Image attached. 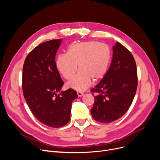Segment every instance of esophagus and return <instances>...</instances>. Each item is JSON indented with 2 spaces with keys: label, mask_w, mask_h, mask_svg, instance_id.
<instances>
[{
  "label": "esophagus",
  "mask_w": 160,
  "mask_h": 160,
  "mask_svg": "<svg viewBox=\"0 0 160 160\" xmlns=\"http://www.w3.org/2000/svg\"><path fill=\"white\" fill-rule=\"evenodd\" d=\"M77 95H78V96L79 97H82L83 95V93H82V92H77Z\"/></svg>",
  "instance_id": "34e87169"
}]
</instances>
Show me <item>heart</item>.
<instances>
[{
	"label": "heart",
	"instance_id": "b5f03b06",
	"mask_svg": "<svg viewBox=\"0 0 160 160\" xmlns=\"http://www.w3.org/2000/svg\"><path fill=\"white\" fill-rule=\"evenodd\" d=\"M111 61V50L106 45L95 41L79 42L68 47L67 54H58L56 66L58 71L67 80V87L83 91L91 84L92 80L99 81L104 78Z\"/></svg>",
	"mask_w": 160,
	"mask_h": 160
}]
</instances>
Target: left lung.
<instances>
[{"label": "left lung", "instance_id": "left-lung-1", "mask_svg": "<svg viewBox=\"0 0 160 160\" xmlns=\"http://www.w3.org/2000/svg\"><path fill=\"white\" fill-rule=\"evenodd\" d=\"M113 51L110 68L91 90L96 93L91 115L95 120L103 123L113 122L126 113L138 87L136 63L132 53L117 41L113 46Z\"/></svg>", "mask_w": 160, "mask_h": 160}]
</instances>
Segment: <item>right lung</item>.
I'll return each mask as SVG.
<instances>
[{
    "instance_id": "right-lung-1",
    "label": "right lung",
    "mask_w": 160,
    "mask_h": 160,
    "mask_svg": "<svg viewBox=\"0 0 160 160\" xmlns=\"http://www.w3.org/2000/svg\"><path fill=\"white\" fill-rule=\"evenodd\" d=\"M61 43L58 39L38 45L27 56L22 69L23 95L30 111L39 122L52 128L69 122L72 102L78 97L72 89L61 91L63 82L55 62Z\"/></svg>"
}]
</instances>
